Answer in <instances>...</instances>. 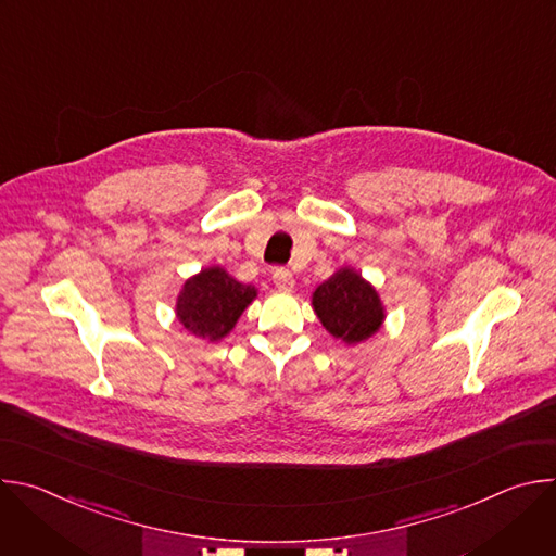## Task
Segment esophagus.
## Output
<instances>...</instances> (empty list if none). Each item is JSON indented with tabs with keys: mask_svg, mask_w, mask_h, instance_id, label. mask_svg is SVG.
<instances>
[{
	"mask_svg": "<svg viewBox=\"0 0 556 556\" xmlns=\"http://www.w3.org/2000/svg\"><path fill=\"white\" fill-rule=\"evenodd\" d=\"M273 283H275L279 290L290 292V290L294 288V277H292V273L286 270V268H275V270H273Z\"/></svg>",
	"mask_w": 556,
	"mask_h": 556,
	"instance_id": "1",
	"label": "esophagus"
}]
</instances>
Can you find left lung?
Returning <instances> with one entry per match:
<instances>
[{
    "instance_id": "obj_1",
    "label": "left lung",
    "mask_w": 556,
    "mask_h": 556,
    "mask_svg": "<svg viewBox=\"0 0 556 556\" xmlns=\"http://www.w3.org/2000/svg\"><path fill=\"white\" fill-rule=\"evenodd\" d=\"M312 307L324 328L348 345L369 339L384 321V307L376 288L354 268L337 270L316 288Z\"/></svg>"
}]
</instances>
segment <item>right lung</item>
<instances>
[{"label":"right lung","instance_id":"1","mask_svg":"<svg viewBox=\"0 0 556 556\" xmlns=\"http://www.w3.org/2000/svg\"><path fill=\"white\" fill-rule=\"evenodd\" d=\"M257 296L255 286L240 283L224 268L211 266L187 279L176 303L178 321L206 341L224 339Z\"/></svg>","mask_w":556,"mask_h":556}]
</instances>
